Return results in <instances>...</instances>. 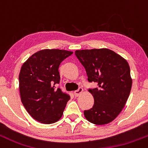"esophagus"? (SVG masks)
Listing matches in <instances>:
<instances>
[{
  "label": "esophagus",
  "mask_w": 148,
  "mask_h": 148,
  "mask_svg": "<svg viewBox=\"0 0 148 148\" xmlns=\"http://www.w3.org/2000/svg\"><path fill=\"white\" fill-rule=\"evenodd\" d=\"M83 88H79L78 90H75V91H74V94H75V96H76V97H77V96H80V95L81 94V93H83Z\"/></svg>",
  "instance_id": "1"
}]
</instances>
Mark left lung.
<instances>
[{"instance_id": "left-lung-1", "label": "left lung", "mask_w": 148, "mask_h": 148, "mask_svg": "<svg viewBox=\"0 0 148 148\" xmlns=\"http://www.w3.org/2000/svg\"><path fill=\"white\" fill-rule=\"evenodd\" d=\"M75 54L84 66L88 81L98 85L88 89L94 104L84 111L85 117L96 125L110 123L122 112L130 96L132 79L128 62L106 48L76 50Z\"/></svg>"}]
</instances>
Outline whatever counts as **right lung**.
<instances>
[{
    "mask_svg": "<svg viewBox=\"0 0 148 148\" xmlns=\"http://www.w3.org/2000/svg\"><path fill=\"white\" fill-rule=\"evenodd\" d=\"M73 53L71 51L45 49L35 52L24 62L19 73L21 100L28 113L42 124H49L62 117L71 97L61 88V62Z\"/></svg>",
    "mask_w": 148,
    "mask_h": 148,
    "instance_id": "add662e5",
    "label": "right lung"
}]
</instances>
